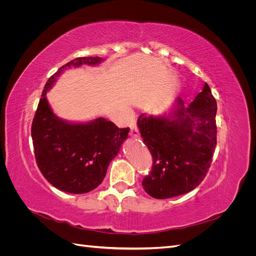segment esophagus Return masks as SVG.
Returning <instances> with one entry per match:
<instances>
[{
	"mask_svg": "<svg viewBox=\"0 0 256 256\" xmlns=\"http://www.w3.org/2000/svg\"><path fill=\"white\" fill-rule=\"evenodd\" d=\"M130 136L132 138H138V130L136 125H131L130 126Z\"/></svg>",
	"mask_w": 256,
	"mask_h": 256,
	"instance_id": "1",
	"label": "esophagus"
}]
</instances>
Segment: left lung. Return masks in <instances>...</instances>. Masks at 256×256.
<instances>
[{
	"label": "left lung",
	"mask_w": 256,
	"mask_h": 256,
	"mask_svg": "<svg viewBox=\"0 0 256 256\" xmlns=\"http://www.w3.org/2000/svg\"><path fill=\"white\" fill-rule=\"evenodd\" d=\"M216 102L205 83L203 90L184 106L178 97L168 116L138 118L152 168L142 186L154 198H168L192 191L210 168L216 145Z\"/></svg>",
	"instance_id": "obj_1"
}]
</instances>
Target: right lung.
I'll return each instance as SVG.
<instances>
[{
  "label": "right lung",
  "instance_id": "right-lung-1",
  "mask_svg": "<svg viewBox=\"0 0 256 256\" xmlns=\"http://www.w3.org/2000/svg\"><path fill=\"white\" fill-rule=\"evenodd\" d=\"M102 60L98 56L76 58L62 66L46 83L32 122L38 168L53 187L68 193H86L102 182L129 128H118L104 118L84 124L67 122L52 112L46 94L66 68L97 65Z\"/></svg>",
  "mask_w": 256,
  "mask_h": 256
}]
</instances>
